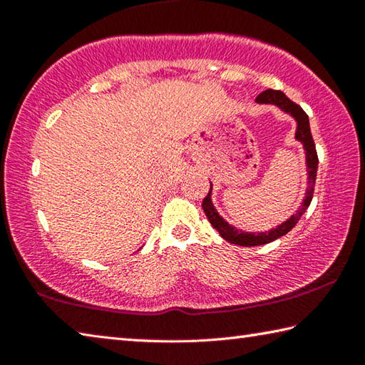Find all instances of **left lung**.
Returning <instances> with one entry per match:
<instances>
[{"label": "left lung", "instance_id": "1", "mask_svg": "<svg viewBox=\"0 0 365 365\" xmlns=\"http://www.w3.org/2000/svg\"><path fill=\"white\" fill-rule=\"evenodd\" d=\"M257 103L262 104H275L279 106L282 110H285L289 115H293L296 122H298V128H296V138H298L302 145H304L306 150V163H307V191H306V197L302 200L301 206L296 214H293L287 222H283L282 225H279L274 230L270 232H264V233H248V232H242L238 228L232 227L228 222L220 217L219 212L215 211V207L212 206L211 201V190H209L207 196L202 200V211L207 215L209 222H211L212 227L220 233V237L227 240L228 243L233 245H240V246H259V245H265L274 242V240L283 237L287 235L292 228L298 224V220L301 219V215L306 212V209L309 207L314 196V183H316V177H317V165H319V158H317V151H316V143H314L312 135H311V127H309V117L307 114L302 110L299 104L293 103L289 98L283 93V91L279 90H265L261 95L256 98Z\"/></svg>", "mask_w": 365, "mask_h": 365}]
</instances>
